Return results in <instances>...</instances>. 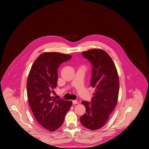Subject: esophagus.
<instances>
[{
	"instance_id": "obj_1",
	"label": "esophagus",
	"mask_w": 149,
	"mask_h": 149,
	"mask_svg": "<svg viewBox=\"0 0 149 149\" xmlns=\"http://www.w3.org/2000/svg\"><path fill=\"white\" fill-rule=\"evenodd\" d=\"M72 103H73V104H77L78 103V101H77V100H73Z\"/></svg>"
}]
</instances>
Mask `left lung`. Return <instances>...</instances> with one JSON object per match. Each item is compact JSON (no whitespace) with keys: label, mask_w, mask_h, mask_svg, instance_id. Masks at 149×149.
<instances>
[{"label":"left lung","mask_w":149,"mask_h":149,"mask_svg":"<svg viewBox=\"0 0 149 149\" xmlns=\"http://www.w3.org/2000/svg\"><path fill=\"white\" fill-rule=\"evenodd\" d=\"M92 65L91 86L95 93L91 102L83 101L86 113L80 118L81 124L96 130L107 121L115 109L119 93V79L117 69L111 58L102 49H93L82 52Z\"/></svg>","instance_id":"1"}]
</instances>
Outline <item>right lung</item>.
I'll list each match as a JSON object with an SVG mask.
<instances>
[{"label": "right lung", "mask_w": 149, "mask_h": 149, "mask_svg": "<svg viewBox=\"0 0 149 149\" xmlns=\"http://www.w3.org/2000/svg\"><path fill=\"white\" fill-rule=\"evenodd\" d=\"M71 58L65 54L45 52L36 59L28 75L26 88L31 109L37 121L50 132L62 125L72 105L71 101L51 96L57 86L58 68Z\"/></svg>", "instance_id": "right-lung-1"}]
</instances>
